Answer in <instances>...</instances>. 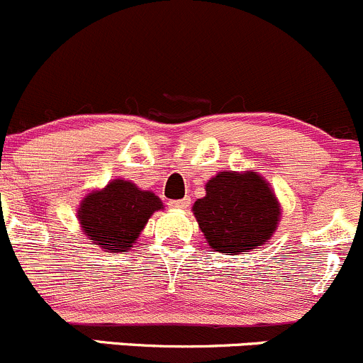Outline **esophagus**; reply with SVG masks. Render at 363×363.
<instances>
[{
  "label": "esophagus",
  "mask_w": 363,
  "mask_h": 363,
  "mask_svg": "<svg viewBox=\"0 0 363 363\" xmlns=\"http://www.w3.org/2000/svg\"><path fill=\"white\" fill-rule=\"evenodd\" d=\"M172 208H181V211H186V208H189V205H191V199L189 196H184V199L181 200H170L168 202Z\"/></svg>",
  "instance_id": "34e87169"
}]
</instances>
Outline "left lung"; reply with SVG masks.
Wrapping results in <instances>:
<instances>
[{
	"mask_svg": "<svg viewBox=\"0 0 363 363\" xmlns=\"http://www.w3.org/2000/svg\"><path fill=\"white\" fill-rule=\"evenodd\" d=\"M191 211L208 246L228 255H250L269 242L283 212L270 182L251 170L218 172Z\"/></svg>",
	"mask_w": 363,
	"mask_h": 363,
	"instance_id": "left-lung-1",
	"label": "left lung"
}]
</instances>
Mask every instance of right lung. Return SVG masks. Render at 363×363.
I'll use <instances>...</instances> for the list:
<instances>
[{"label": "right lung", "instance_id": "add662e5", "mask_svg": "<svg viewBox=\"0 0 363 363\" xmlns=\"http://www.w3.org/2000/svg\"><path fill=\"white\" fill-rule=\"evenodd\" d=\"M160 196L126 179H113L105 188L87 193L77 207L82 233L105 252H128L156 211Z\"/></svg>", "mask_w": 363, "mask_h": 363}]
</instances>
